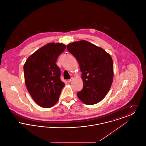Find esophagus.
Masks as SVG:
<instances>
[{"instance_id":"obj_1","label":"esophagus","mask_w":146,"mask_h":146,"mask_svg":"<svg viewBox=\"0 0 146 146\" xmlns=\"http://www.w3.org/2000/svg\"><path fill=\"white\" fill-rule=\"evenodd\" d=\"M73 78H71L70 79H69V80H68V83H70V82H72L73 81Z\"/></svg>"}]
</instances>
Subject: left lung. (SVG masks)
Returning a JSON list of instances; mask_svg holds the SVG:
<instances>
[{"label":"left lung","mask_w":146,"mask_h":146,"mask_svg":"<svg viewBox=\"0 0 146 146\" xmlns=\"http://www.w3.org/2000/svg\"><path fill=\"white\" fill-rule=\"evenodd\" d=\"M67 49L76 58L82 72L83 88L77 96L85 104L102 100L111 86L113 64L111 56L104 50L85 40L73 42Z\"/></svg>","instance_id":"1"}]
</instances>
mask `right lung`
Segmentation results:
<instances>
[{
	"label": "right lung",
	"instance_id": "right-lung-1",
	"mask_svg": "<svg viewBox=\"0 0 146 146\" xmlns=\"http://www.w3.org/2000/svg\"><path fill=\"white\" fill-rule=\"evenodd\" d=\"M66 46L49 43L30 56L24 64L25 83L35 102L44 108H50L58 101L64 83L60 68L56 62Z\"/></svg>",
	"mask_w": 146,
	"mask_h": 146
}]
</instances>
